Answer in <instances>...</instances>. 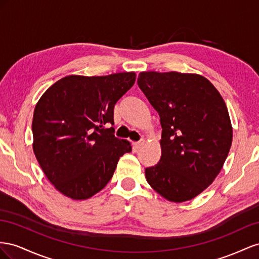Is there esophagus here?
I'll return each mask as SVG.
<instances>
[{
  "mask_svg": "<svg viewBox=\"0 0 259 259\" xmlns=\"http://www.w3.org/2000/svg\"><path fill=\"white\" fill-rule=\"evenodd\" d=\"M143 144H144V141H143V140H141V141H138V142H135V143H134V146H135V149L139 150V149H140V147H142V146H143Z\"/></svg>",
  "mask_w": 259,
  "mask_h": 259,
  "instance_id": "obj_1",
  "label": "esophagus"
}]
</instances>
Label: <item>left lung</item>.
Masks as SVG:
<instances>
[{
  "label": "left lung",
  "mask_w": 259,
  "mask_h": 259,
  "mask_svg": "<svg viewBox=\"0 0 259 259\" xmlns=\"http://www.w3.org/2000/svg\"><path fill=\"white\" fill-rule=\"evenodd\" d=\"M138 85L156 110L161 156L145 168L150 186L170 202L190 201L215 180L232 143L224 99L209 81L176 71H145Z\"/></svg>",
  "instance_id": "1"
}]
</instances>
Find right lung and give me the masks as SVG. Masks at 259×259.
<instances>
[{
    "label": "right lung",
    "instance_id": "right-lung-1",
    "mask_svg": "<svg viewBox=\"0 0 259 259\" xmlns=\"http://www.w3.org/2000/svg\"><path fill=\"white\" fill-rule=\"evenodd\" d=\"M135 81V72L67 76L36 103L33 152L64 195L87 199L97 194L112 179L119 157L131 152L128 141L115 137L113 124L115 104Z\"/></svg>",
    "mask_w": 259,
    "mask_h": 259
}]
</instances>
